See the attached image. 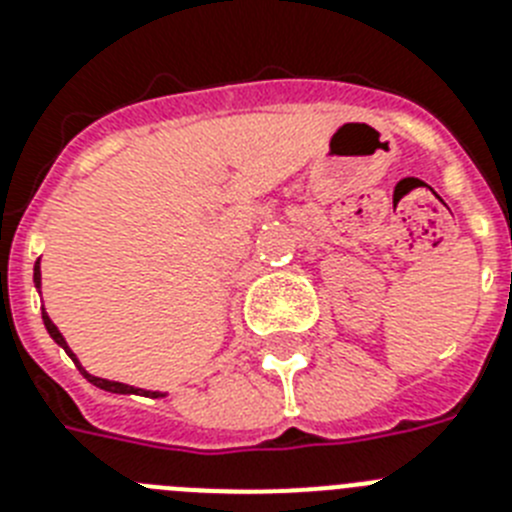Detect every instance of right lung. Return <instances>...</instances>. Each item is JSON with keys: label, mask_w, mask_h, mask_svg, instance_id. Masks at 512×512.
<instances>
[{"label": "right lung", "mask_w": 512, "mask_h": 512, "mask_svg": "<svg viewBox=\"0 0 512 512\" xmlns=\"http://www.w3.org/2000/svg\"><path fill=\"white\" fill-rule=\"evenodd\" d=\"M33 283H36V289H41V265H38V260H36V265H33ZM41 309H44V307H41ZM41 317H44V325H46V330H49V336L54 338V341H57L59 346H62V349L72 356V362H75V364H77V369H80V372H83L85 380L93 382V385H96V388L109 390V393H119V395L137 393V395H150V398H163V393H153V390H143V388H132V385H124V382L103 380V377H93V375H88V372H85V369H83V364L77 362V356L72 354V351H70V346H67V341H64V336H62V333H59L57 325H54V322H51V317L46 315V312H41Z\"/></svg>", "instance_id": "1"}]
</instances>
